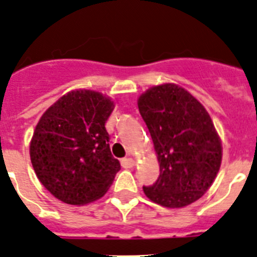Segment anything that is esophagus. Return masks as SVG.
Wrapping results in <instances>:
<instances>
[{"mask_svg": "<svg viewBox=\"0 0 257 257\" xmlns=\"http://www.w3.org/2000/svg\"><path fill=\"white\" fill-rule=\"evenodd\" d=\"M121 166H123L124 169L132 168V166H134V160L133 159H131V157H125V159L121 160Z\"/></svg>", "mask_w": 257, "mask_h": 257, "instance_id": "esophagus-1", "label": "esophagus"}]
</instances>
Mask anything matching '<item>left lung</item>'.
Segmentation results:
<instances>
[{
	"mask_svg": "<svg viewBox=\"0 0 257 257\" xmlns=\"http://www.w3.org/2000/svg\"><path fill=\"white\" fill-rule=\"evenodd\" d=\"M141 116L151 134L160 175L143 187L154 202L179 209L205 195L219 173L220 137L202 103L173 83L155 85L138 98Z\"/></svg>",
	"mask_w": 257,
	"mask_h": 257,
	"instance_id": "1",
	"label": "left lung"
}]
</instances>
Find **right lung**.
Returning <instances> with one entry per match:
<instances>
[{
	"label": "right lung",
	"instance_id": "obj_1",
	"mask_svg": "<svg viewBox=\"0 0 257 257\" xmlns=\"http://www.w3.org/2000/svg\"><path fill=\"white\" fill-rule=\"evenodd\" d=\"M114 101L89 89L68 92L41 116L31 141L39 182L57 200L87 205L107 192L120 170L111 155L106 120Z\"/></svg>",
	"mask_w": 257,
	"mask_h": 257
}]
</instances>
